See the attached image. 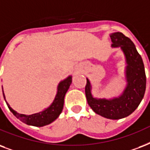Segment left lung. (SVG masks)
<instances>
[{"instance_id":"left-lung-1","label":"left lung","mask_w":150,"mask_h":150,"mask_svg":"<svg viewBox=\"0 0 150 150\" xmlns=\"http://www.w3.org/2000/svg\"><path fill=\"white\" fill-rule=\"evenodd\" d=\"M112 47H120L126 58L127 86L123 93L112 99H98L91 93V85L86 79L85 93L88 105L93 112L111 120H119L131 115L142 100L146 86L144 64L135 45L121 32L110 35Z\"/></svg>"}]
</instances>
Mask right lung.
Returning <instances> with one entry per match:
<instances>
[{"instance_id": "1", "label": "right lung", "mask_w": 150, "mask_h": 150, "mask_svg": "<svg viewBox=\"0 0 150 150\" xmlns=\"http://www.w3.org/2000/svg\"><path fill=\"white\" fill-rule=\"evenodd\" d=\"M71 84V76H69L66 79L61 81L58 85L57 93L52 105L49 108L45 109L44 111L40 112L38 113H35V114H32V115L19 114L9 106L6 100L5 101H6L7 105L10 111L14 114V116L16 118L19 119L22 122L27 123L28 125L35 126V127H43V126L48 125L53 122L56 119H57L58 116H60V114L63 110V107H64L65 94L67 93V90L69 89ZM3 96L5 100L4 92H3Z\"/></svg>"}]
</instances>
